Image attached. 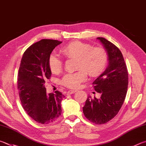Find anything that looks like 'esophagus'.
Masks as SVG:
<instances>
[{
	"label": "esophagus",
	"mask_w": 146,
	"mask_h": 146,
	"mask_svg": "<svg viewBox=\"0 0 146 146\" xmlns=\"http://www.w3.org/2000/svg\"><path fill=\"white\" fill-rule=\"evenodd\" d=\"M76 92H77V91H76V90H70V91H68V92H67V94H73V93H75Z\"/></svg>",
	"instance_id": "obj_1"
}]
</instances>
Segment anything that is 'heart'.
I'll use <instances>...</instances> for the list:
<instances>
[{"label":"heart","mask_w":146,"mask_h":146,"mask_svg":"<svg viewBox=\"0 0 146 146\" xmlns=\"http://www.w3.org/2000/svg\"><path fill=\"white\" fill-rule=\"evenodd\" d=\"M60 52L69 59H76L75 73H67L63 76L61 83L71 89H77L87 79V73L91 76L100 75L107 66V55L102 48H92L91 44L75 41L66 44ZM48 66L52 73L62 71V61L56 55L52 54L48 59Z\"/></svg>","instance_id":"obj_1"}]
</instances>
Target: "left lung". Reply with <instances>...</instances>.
Wrapping results in <instances>:
<instances>
[{"label":"left lung","instance_id":"1","mask_svg":"<svg viewBox=\"0 0 146 146\" xmlns=\"http://www.w3.org/2000/svg\"><path fill=\"white\" fill-rule=\"evenodd\" d=\"M107 52L108 65L95 80V91L100 98L88 97L83 107L86 117L96 124L107 123L117 114L127 92L128 74L124 58L118 48L107 39L97 38Z\"/></svg>","mask_w":146,"mask_h":146}]
</instances>
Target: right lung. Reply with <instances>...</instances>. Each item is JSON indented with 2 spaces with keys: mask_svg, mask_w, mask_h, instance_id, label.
Masks as SVG:
<instances>
[{
  "mask_svg": "<svg viewBox=\"0 0 146 146\" xmlns=\"http://www.w3.org/2000/svg\"><path fill=\"white\" fill-rule=\"evenodd\" d=\"M62 41L41 39L23 54L18 71L17 86L22 107L27 114L41 124L55 121L61 115V102L65 97L60 91L46 93L44 87L52 71L48 59L53 50Z\"/></svg>",
  "mask_w": 146,
  "mask_h": 146,
  "instance_id": "add662e5",
  "label": "right lung"
}]
</instances>
